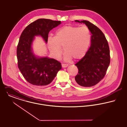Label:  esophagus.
Listing matches in <instances>:
<instances>
[{"instance_id":"1","label":"esophagus","mask_w":127,"mask_h":127,"mask_svg":"<svg viewBox=\"0 0 127 127\" xmlns=\"http://www.w3.org/2000/svg\"><path fill=\"white\" fill-rule=\"evenodd\" d=\"M68 66V64H62V66L63 68L67 67Z\"/></svg>"}]
</instances>
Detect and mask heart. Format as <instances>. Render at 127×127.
I'll use <instances>...</instances> for the list:
<instances>
[{"mask_svg": "<svg viewBox=\"0 0 127 127\" xmlns=\"http://www.w3.org/2000/svg\"><path fill=\"white\" fill-rule=\"evenodd\" d=\"M91 38V32L86 26H66L60 29L54 38H49L48 47L51 54L59 58L64 51L65 59L82 58L87 52Z\"/></svg>", "mask_w": 127, "mask_h": 127, "instance_id": "b5f03b06", "label": "heart"}]
</instances>
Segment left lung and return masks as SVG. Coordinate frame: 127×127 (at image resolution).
I'll use <instances>...</instances> for the list:
<instances>
[{
    "instance_id": "left-lung-1",
    "label": "left lung",
    "mask_w": 127,
    "mask_h": 127,
    "mask_svg": "<svg viewBox=\"0 0 127 127\" xmlns=\"http://www.w3.org/2000/svg\"><path fill=\"white\" fill-rule=\"evenodd\" d=\"M75 22L87 26L91 33V45L75 64L78 73L75 79L80 86L90 87L98 84L106 75L110 62L109 47L105 36L97 26L86 20Z\"/></svg>"
}]
</instances>
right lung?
<instances>
[{"instance_id": "1", "label": "right lung", "mask_w": 127, "mask_h": 127, "mask_svg": "<svg viewBox=\"0 0 127 127\" xmlns=\"http://www.w3.org/2000/svg\"><path fill=\"white\" fill-rule=\"evenodd\" d=\"M60 24V21L39 19L27 26L20 35L17 47L18 67L25 80L32 85L49 84L62 68L61 63L55 59L36 57L31 48L35 35H41L47 42L49 31Z\"/></svg>"}]
</instances>
